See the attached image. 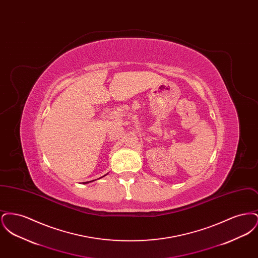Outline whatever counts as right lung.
I'll list each match as a JSON object with an SVG mask.
<instances>
[{"instance_id": "right-lung-1", "label": "right lung", "mask_w": 258, "mask_h": 258, "mask_svg": "<svg viewBox=\"0 0 258 258\" xmlns=\"http://www.w3.org/2000/svg\"><path fill=\"white\" fill-rule=\"evenodd\" d=\"M104 176H105V175H104ZM100 178H102V177H100ZM90 182H91V181H90ZM87 183H89V182H85L84 184H87Z\"/></svg>"}]
</instances>
